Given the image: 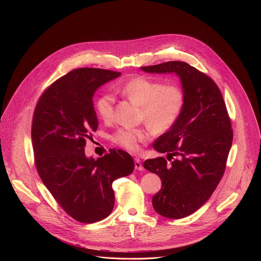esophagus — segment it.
<instances>
[{
  "instance_id": "1",
  "label": "esophagus",
  "mask_w": 261,
  "mask_h": 261,
  "mask_svg": "<svg viewBox=\"0 0 261 261\" xmlns=\"http://www.w3.org/2000/svg\"><path fill=\"white\" fill-rule=\"evenodd\" d=\"M134 166H135V169L137 170H142L143 169V166L141 164V161L138 159V158H135L134 160Z\"/></svg>"
}]
</instances>
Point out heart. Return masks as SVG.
<instances>
[{"instance_id": "1", "label": "heart", "mask_w": 261, "mask_h": 261, "mask_svg": "<svg viewBox=\"0 0 261 261\" xmlns=\"http://www.w3.org/2000/svg\"><path fill=\"white\" fill-rule=\"evenodd\" d=\"M117 91L125 98L141 107V119L156 132L170 129L179 118L185 104L181 89L175 85H163L147 77H135ZM116 99L113 94L104 93L96 101V111L105 122L114 117ZM113 141L130 152H136L139 143L150 138L143 128H121L113 135Z\"/></svg>"}]
</instances>
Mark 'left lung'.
<instances>
[{"mask_svg": "<svg viewBox=\"0 0 261 261\" xmlns=\"http://www.w3.org/2000/svg\"><path fill=\"white\" fill-rule=\"evenodd\" d=\"M141 70L174 73L181 84V114L153 144L171 162L158 157L145 160L143 167L162 181L152 199L154 210L165 218H185L204 204L224 174L233 137L230 119L218 86L189 64L171 61Z\"/></svg>", "mask_w": 261, "mask_h": 261, "instance_id": "8db88e82", "label": "left lung"}]
</instances>
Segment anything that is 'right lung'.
I'll return each instance as SVG.
<instances>
[{"mask_svg": "<svg viewBox=\"0 0 261 261\" xmlns=\"http://www.w3.org/2000/svg\"><path fill=\"white\" fill-rule=\"evenodd\" d=\"M121 75L98 68H80L56 81L40 97L32 123L35 164L61 207L82 223L105 219L114 208L115 179L134 169L132 157L111 148L101 158L85 154L86 140L98 128L95 92Z\"/></svg>", "mask_w": 261, "mask_h": 261, "instance_id": "1", "label": "right lung"}]
</instances>
